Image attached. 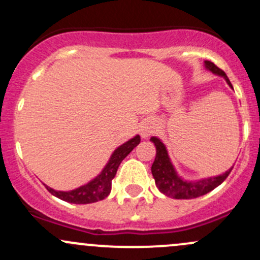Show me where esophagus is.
Wrapping results in <instances>:
<instances>
[{
	"mask_svg": "<svg viewBox=\"0 0 260 260\" xmlns=\"http://www.w3.org/2000/svg\"><path fill=\"white\" fill-rule=\"evenodd\" d=\"M154 131V123L152 120H145L142 124L140 125V135L142 138H148L149 136L153 133Z\"/></svg>",
	"mask_w": 260,
	"mask_h": 260,
	"instance_id": "esophagus-1",
	"label": "esophagus"
}]
</instances>
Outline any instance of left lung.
I'll use <instances>...</instances> for the list:
<instances>
[{"label":"left lung","instance_id":"8db88e82","mask_svg":"<svg viewBox=\"0 0 260 260\" xmlns=\"http://www.w3.org/2000/svg\"><path fill=\"white\" fill-rule=\"evenodd\" d=\"M205 68L210 70L211 73H214V74L224 78L226 83L229 84L230 88H233L226 74L221 69H219L214 62L205 61ZM151 141L156 146V158H154L153 165L151 167L154 182H156V186L162 193L172 199L188 200V199H195L199 198V196L205 195V193L214 190L215 187L221 185L233 170L232 167V169H229L224 174L219 175V176L208 177V179H201L199 181H186L179 176V174L175 170L174 165L170 159L166 146L162 143V141L157 137H151Z\"/></svg>","mask_w":260,"mask_h":260}]
</instances>
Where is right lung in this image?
<instances>
[{
  "label": "right lung",
  "mask_w": 260,
  "mask_h": 260,
  "mask_svg": "<svg viewBox=\"0 0 260 260\" xmlns=\"http://www.w3.org/2000/svg\"><path fill=\"white\" fill-rule=\"evenodd\" d=\"M140 142L141 137L137 135L125 143H123L122 146L118 147L112 153L108 164L104 166L101 174L94 177L91 181H89L88 183L80 186V187L70 191H56L54 188L49 187V186H46V188H48L51 195L56 196L60 200L68 201V203L72 204H91L103 200L111 193L112 180L114 179L115 174H117L120 162L132 152V149L136 146H138Z\"/></svg>",
  "instance_id": "right-lung-1"
}]
</instances>
